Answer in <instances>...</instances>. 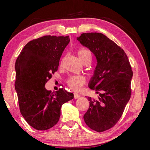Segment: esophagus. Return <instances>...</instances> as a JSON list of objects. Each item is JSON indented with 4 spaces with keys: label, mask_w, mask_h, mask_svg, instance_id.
Returning <instances> with one entry per match:
<instances>
[{
    "label": "esophagus",
    "mask_w": 150,
    "mask_h": 150,
    "mask_svg": "<svg viewBox=\"0 0 150 150\" xmlns=\"http://www.w3.org/2000/svg\"><path fill=\"white\" fill-rule=\"evenodd\" d=\"M81 97V95H79L78 93H74V98L75 99H77V98H79Z\"/></svg>",
    "instance_id": "obj_1"
}]
</instances>
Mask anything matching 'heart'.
<instances>
[{
    "label": "heart",
    "instance_id": "obj_1",
    "mask_svg": "<svg viewBox=\"0 0 150 150\" xmlns=\"http://www.w3.org/2000/svg\"><path fill=\"white\" fill-rule=\"evenodd\" d=\"M77 53L80 61L85 64L87 62H91L92 55L91 53L87 49L80 48L77 51ZM85 78L81 75H74L69 77L67 81V84L70 89L74 91H79L82 86L85 84Z\"/></svg>",
    "mask_w": 150,
    "mask_h": 150
}]
</instances>
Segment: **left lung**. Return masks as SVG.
<instances>
[{
  "label": "left lung",
  "mask_w": 150,
  "mask_h": 150,
  "mask_svg": "<svg viewBox=\"0 0 150 150\" xmlns=\"http://www.w3.org/2000/svg\"><path fill=\"white\" fill-rule=\"evenodd\" d=\"M77 39L97 62L88 86L99 97H88L90 108L84 120L91 129L103 132L115 125L131 97L132 67L124 51L104 35L85 33Z\"/></svg>",
  "instance_id": "left-lung-1"
}]
</instances>
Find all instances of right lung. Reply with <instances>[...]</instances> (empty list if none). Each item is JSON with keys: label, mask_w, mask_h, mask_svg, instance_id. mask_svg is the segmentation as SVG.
Here are the masks:
<instances>
[{"label": "right lung", "mask_w": 150, "mask_h": 150, "mask_svg": "<svg viewBox=\"0 0 150 150\" xmlns=\"http://www.w3.org/2000/svg\"><path fill=\"white\" fill-rule=\"evenodd\" d=\"M69 36L46 35L30 41L15 62L17 91L21 113L28 124L47 130L58 122L63 104L73 94L63 88L52 93L45 84L57 71Z\"/></svg>", "instance_id": "add662e5"}]
</instances>
